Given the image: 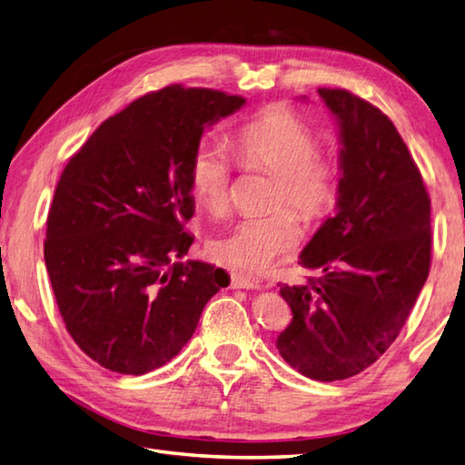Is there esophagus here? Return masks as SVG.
Instances as JSON below:
<instances>
[{
	"label": "esophagus",
	"mask_w": 465,
	"mask_h": 465,
	"mask_svg": "<svg viewBox=\"0 0 465 465\" xmlns=\"http://www.w3.org/2000/svg\"><path fill=\"white\" fill-rule=\"evenodd\" d=\"M232 288L235 290H258L260 288V282L258 280H252L248 275L233 272L232 273Z\"/></svg>",
	"instance_id": "34e87169"
}]
</instances>
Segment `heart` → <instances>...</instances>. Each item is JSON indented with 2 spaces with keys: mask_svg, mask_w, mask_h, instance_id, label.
I'll return each mask as SVG.
<instances>
[{
  "mask_svg": "<svg viewBox=\"0 0 465 465\" xmlns=\"http://www.w3.org/2000/svg\"><path fill=\"white\" fill-rule=\"evenodd\" d=\"M238 162L275 175L272 205L290 203L303 220L328 215L340 195V165L318 152V137L283 107H272L233 135ZM190 190L205 212L222 215L230 203L232 163L220 145L202 143L190 162ZM302 238L300 217L290 207L243 217L212 242L215 260L243 273H263Z\"/></svg>",
  "mask_w": 465,
  "mask_h": 465,
  "instance_id": "obj_1",
  "label": "heart"
}]
</instances>
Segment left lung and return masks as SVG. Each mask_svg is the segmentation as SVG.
Masks as SVG:
<instances>
[{
    "instance_id": "obj_1",
    "label": "left lung",
    "mask_w": 465,
    "mask_h": 465,
    "mask_svg": "<svg viewBox=\"0 0 465 465\" xmlns=\"http://www.w3.org/2000/svg\"><path fill=\"white\" fill-rule=\"evenodd\" d=\"M340 127V195L300 263L322 270L282 285L293 320L275 345L305 378L345 380L396 341L428 280L430 195L396 125L345 90H318Z\"/></svg>"
}]
</instances>
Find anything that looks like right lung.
Instances as JSON below:
<instances>
[{
  "label": "right lung",
  "instance_id": "add662e5",
  "mask_svg": "<svg viewBox=\"0 0 465 465\" xmlns=\"http://www.w3.org/2000/svg\"><path fill=\"white\" fill-rule=\"evenodd\" d=\"M240 95L170 85L97 127L67 162L47 213L45 268L59 313L94 361L125 375L162 368L193 335L227 273L187 260L190 162Z\"/></svg>",
  "mask_w": 465,
  "mask_h": 465
}]
</instances>
